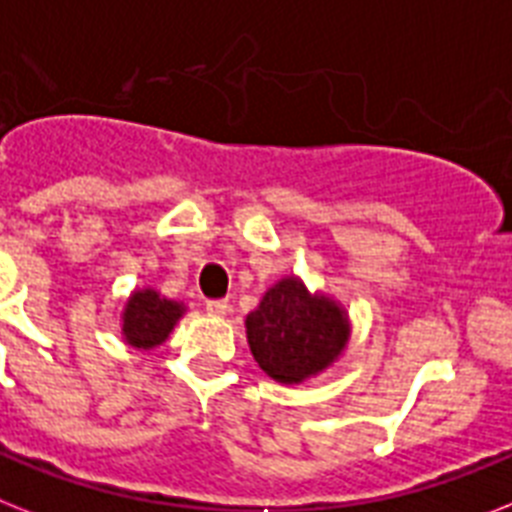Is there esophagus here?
Returning <instances> with one entry per match:
<instances>
[{
	"instance_id": "obj_1",
	"label": "esophagus",
	"mask_w": 512,
	"mask_h": 512,
	"mask_svg": "<svg viewBox=\"0 0 512 512\" xmlns=\"http://www.w3.org/2000/svg\"><path fill=\"white\" fill-rule=\"evenodd\" d=\"M205 310L210 315H226L228 313V299H210L205 305Z\"/></svg>"
}]
</instances>
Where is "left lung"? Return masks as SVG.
<instances>
[{
  "mask_svg": "<svg viewBox=\"0 0 512 512\" xmlns=\"http://www.w3.org/2000/svg\"><path fill=\"white\" fill-rule=\"evenodd\" d=\"M244 326L255 363L286 386L328 371L352 336L347 307L328 294L310 292L294 273L270 286Z\"/></svg>",
  "mask_w": 512,
  "mask_h": 512,
  "instance_id": "left-lung-1",
  "label": "left lung"
}]
</instances>
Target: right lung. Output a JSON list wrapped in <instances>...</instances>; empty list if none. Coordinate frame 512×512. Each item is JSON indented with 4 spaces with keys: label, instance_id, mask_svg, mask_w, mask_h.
Listing matches in <instances>:
<instances>
[{
    "label": "right lung",
    "instance_id": "obj_1",
    "mask_svg": "<svg viewBox=\"0 0 512 512\" xmlns=\"http://www.w3.org/2000/svg\"><path fill=\"white\" fill-rule=\"evenodd\" d=\"M186 305L176 299L162 297L155 286L134 289L120 313L123 342L134 350H155L170 336L176 323L184 318Z\"/></svg>",
    "mask_w": 512,
    "mask_h": 512
}]
</instances>
